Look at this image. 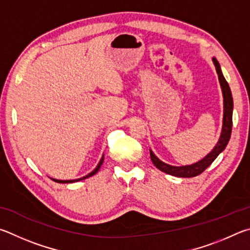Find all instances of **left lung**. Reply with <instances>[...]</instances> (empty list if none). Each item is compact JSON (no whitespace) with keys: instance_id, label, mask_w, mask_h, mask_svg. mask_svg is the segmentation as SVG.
Listing matches in <instances>:
<instances>
[{"instance_id":"1","label":"left lung","mask_w":250,"mask_h":250,"mask_svg":"<svg viewBox=\"0 0 250 250\" xmlns=\"http://www.w3.org/2000/svg\"><path fill=\"white\" fill-rule=\"evenodd\" d=\"M213 62L215 64L216 72L218 74V80H220L223 96H224V117H223V128H222V135L220 137V141L214 147V149L209 152V154L200 160L199 163L193 164L191 166H183V167H173L160 161L157 157L154 155V152L150 150V158L152 164H154L157 168L161 171H164L168 174H171L174 177H181V178H191L196 177L202 173L205 169H207L209 165H211L216 157L221 154V152L225 149L227 143L229 142L230 134H231V126H233V96H231V92L229 89V85L227 81L225 80L224 76L221 71V67L218 61L213 58Z\"/></svg>"}]
</instances>
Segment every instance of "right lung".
I'll return each mask as SVG.
<instances>
[{"label": "right lung", "mask_w": 250, "mask_h": 250, "mask_svg": "<svg viewBox=\"0 0 250 250\" xmlns=\"http://www.w3.org/2000/svg\"><path fill=\"white\" fill-rule=\"evenodd\" d=\"M103 160H104V156L102 157V158H101V160H100V163H99V165H98V167H96L93 171H92L91 173H89L87 174V176H85V177H83V178H80V179H77V180H57V179H52V180H54L55 182H58V183H71V182H77V181H81V180H83V179H86V178H89V177H92L93 176V174H95L96 172L99 171L100 170V167H101V165L103 164Z\"/></svg>", "instance_id": "right-lung-1"}]
</instances>
